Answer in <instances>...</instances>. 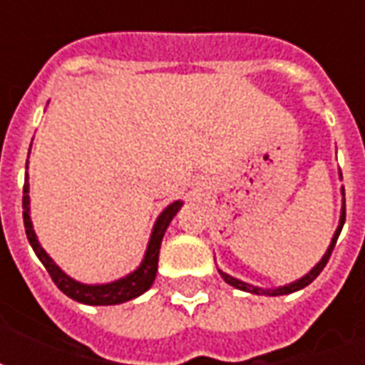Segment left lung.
Segmentation results:
<instances>
[{
	"label": "left lung",
	"mask_w": 365,
	"mask_h": 365,
	"mask_svg": "<svg viewBox=\"0 0 365 365\" xmlns=\"http://www.w3.org/2000/svg\"><path fill=\"white\" fill-rule=\"evenodd\" d=\"M344 221H346V205H342V217H340V225H338L336 232H334V238H332V242H330L329 250H327V254L322 256V260L314 266L309 274L305 275V277H301L299 282L295 283H289V285H285V287H279V289H260V287H252V285H248V283L240 282V279H235V277H230V275L222 274V277H225V282L230 283L232 287H237V289H245V291H250V293H264V295H287V293H293V291L297 289H303V287H307L309 283L313 282V279H317V275L321 274L322 269H324V266H327V262H329L330 254H332V250H334V245H336L338 240V235H340V230H342V227H344Z\"/></svg>",
	"instance_id": "left-lung-1"
}]
</instances>
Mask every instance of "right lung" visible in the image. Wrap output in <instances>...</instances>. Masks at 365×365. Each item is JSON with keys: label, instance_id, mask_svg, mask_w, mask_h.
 Here are the masks:
<instances>
[{"label": "right lung", "instance_id": "right-lung-1", "mask_svg": "<svg viewBox=\"0 0 365 365\" xmlns=\"http://www.w3.org/2000/svg\"><path fill=\"white\" fill-rule=\"evenodd\" d=\"M180 207H182V203L175 201L170 207H166L164 213L160 215L158 221L154 225V230H152V237L150 242H148L146 256H144V262L136 272H133L127 277H123L119 282L107 283V285H83V283H78L72 277H68L51 260V256L41 248V245H38V240L35 237L33 225H31V217H29V175L25 178V185H23V222H25V232H27L29 242H31L33 250L38 256V260L43 262V266L52 277L54 285L64 295L74 299V301H80V303H86V305H117V303H125V301L138 297L140 293H144V291L150 287L154 277H156V272H158V254L162 238H164V232H166L170 221L180 211Z\"/></svg>", "mask_w": 365, "mask_h": 365}]
</instances>
